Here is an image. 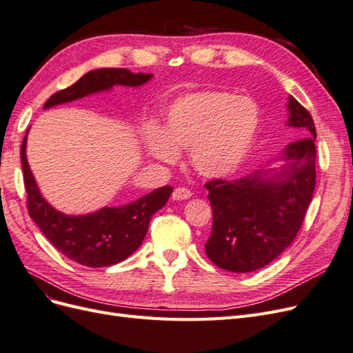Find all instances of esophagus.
Wrapping results in <instances>:
<instances>
[{"label": "esophagus", "mask_w": 353, "mask_h": 353, "mask_svg": "<svg viewBox=\"0 0 353 353\" xmlns=\"http://www.w3.org/2000/svg\"><path fill=\"white\" fill-rule=\"evenodd\" d=\"M191 196H193V193H191V191L185 187H178L174 190V193H172L174 200H187Z\"/></svg>", "instance_id": "1"}]
</instances>
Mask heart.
<instances>
[{
	"label": "heart",
	"mask_w": 353,
	"mask_h": 353,
	"mask_svg": "<svg viewBox=\"0 0 353 353\" xmlns=\"http://www.w3.org/2000/svg\"><path fill=\"white\" fill-rule=\"evenodd\" d=\"M259 122V110L249 99L222 91L196 92L175 101L165 134L152 130L147 143L162 162H175L176 148H185L200 175L225 178L249 157Z\"/></svg>",
	"instance_id": "obj_1"
}]
</instances>
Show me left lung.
Segmentation results:
<instances>
[{"instance_id":"8db88e82","label":"left lung","mask_w":353,"mask_h":353,"mask_svg":"<svg viewBox=\"0 0 353 353\" xmlns=\"http://www.w3.org/2000/svg\"><path fill=\"white\" fill-rule=\"evenodd\" d=\"M288 122L305 138L288 144L280 169H258L232 181L205 185L212 206L208 258L222 270L252 272L272 262L296 239L315 190V123L294 97Z\"/></svg>"}]
</instances>
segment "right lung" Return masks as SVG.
<instances>
[{
    "label": "right lung",
    "mask_w": 353,
    "mask_h": 353,
    "mask_svg": "<svg viewBox=\"0 0 353 353\" xmlns=\"http://www.w3.org/2000/svg\"><path fill=\"white\" fill-rule=\"evenodd\" d=\"M152 77V73H132L128 69L91 70L69 88L52 94L44 104V109L110 90L113 85L140 87ZM26 135L20 148V159L29 216L60 253L83 266L100 268L125 261L140 248L152 216L166 205L174 191L172 187H160L126 206L103 208L79 216L65 215L48 205L39 193L26 159Z\"/></svg>",
    "instance_id": "add662e5"
}]
</instances>
